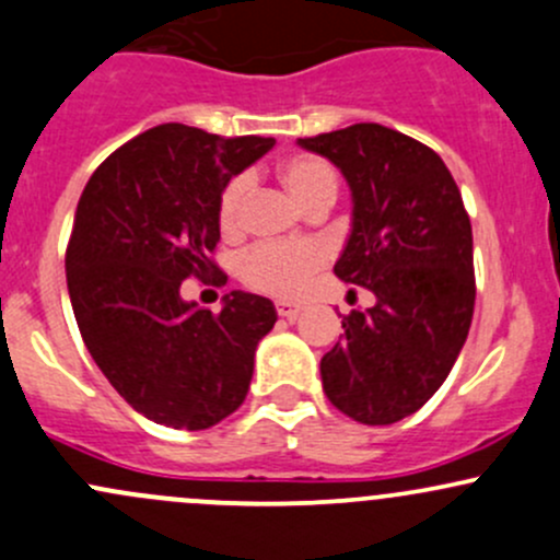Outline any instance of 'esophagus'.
<instances>
[{
    "instance_id": "1",
    "label": "esophagus",
    "mask_w": 560,
    "mask_h": 560,
    "mask_svg": "<svg viewBox=\"0 0 560 560\" xmlns=\"http://www.w3.org/2000/svg\"><path fill=\"white\" fill-rule=\"evenodd\" d=\"M276 314L281 316V319H287V322H295L300 314H303V308H300L298 303H287V300H279V303H276Z\"/></svg>"
}]
</instances>
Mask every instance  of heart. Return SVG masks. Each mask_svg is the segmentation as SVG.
Returning a JSON list of instances; mask_svg holds the SVG:
<instances>
[{"mask_svg": "<svg viewBox=\"0 0 560 560\" xmlns=\"http://www.w3.org/2000/svg\"><path fill=\"white\" fill-rule=\"evenodd\" d=\"M281 185L305 211L322 201H335L338 179L335 172L322 158L292 155L279 166ZM246 176H235L225 185L220 196V225L225 233H235L241 225V209H244ZM327 260L319 244H260L244 257L241 276L255 290L279 298H295L305 290L311 276Z\"/></svg>", "mask_w": 560, "mask_h": 560, "instance_id": "obj_1", "label": "heart"}]
</instances>
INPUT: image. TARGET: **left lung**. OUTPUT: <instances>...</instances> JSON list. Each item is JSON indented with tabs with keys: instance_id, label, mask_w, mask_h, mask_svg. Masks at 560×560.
I'll use <instances>...</instances> for the list:
<instances>
[{
	"instance_id": "left-lung-1",
	"label": "left lung",
	"mask_w": 560,
	"mask_h": 560,
	"mask_svg": "<svg viewBox=\"0 0 560 560\" xmlns=\"http://www.w3.org/2000/svg\"><path fill=\"white\" fill-rule=\"evenodd\" d=\"M298 144L343 174L351 231L335 276L375 295L373 308L343 316L322 386L340 413L386 427L443 386L467 340L472 225L443 158L405 133L357 122Z\"/></svg>"
}]
</instances>
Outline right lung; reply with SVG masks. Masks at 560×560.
Returning <instances> with one entry per match:
<instances>
[{"instance_id": "right-lung-1", "label": "right lung", "mask_w": 560, "mask_h": 560, "mask_svg": "<svg viewBox=\"0 0 560 560\" xmlns=\"http://www.w3.org/2000/svg\"><path fill=\"white\" fill-rule=\"evenodd\" d=\"M273 144L163 122L112 152L82 190L67 249L69 300L93 362L144 419L198 432L246 399L257 343L276 325L273 303L233 290L211 314L182 298V281L225 284L209 260L220 196Z\"/></svg>"}]
</instances>
